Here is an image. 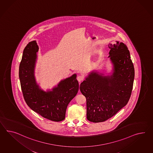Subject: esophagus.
<instances>
[{
    "mask_svg": "<svg viewBox=\"0 0 153 153\" xmlns=\"http://www.w3.org/2000/svg\"><path fill=\"white\" fill-rule=\"evenodd\" d=\"M83 79H84V77L82 76H80V75H79L78 76V77H77V80H78V81L79 82H82V80H83Z\"/></svg>",
    "mask_w": 153,
    "mask_h": 153,
    "instance_id": "obj_1",
    "label": "esophagus"
}]
</instances>
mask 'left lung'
Here are the masks:
<instances>
[{
  "label": "left lung",
  "mask_w": 153,
  "mask_h": 153,
  "mask_svg": "<svg viewBox=\"0 0 153 153\" xmlns=\"http://www.w3.org/2000/svg\"><path fill=\"white\" fill-rule=\"evenodd\" d=\"M108 47L113 65L110 75L92 71L80 86L86 100V118L93 123L105 122L129 102L133 86L134 68L126 44L116 42Z\"/></svg>",
  "instance_id": "left-lung-1"
}]
</instances>
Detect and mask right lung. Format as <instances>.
Here are the masks:
<instances>
[{
  "mask_svg": "<svg viewBox=\"0 0 153 153\" xmlns=\"http://www.w3.org/2000/svg\"><path fill=\"white\" fill-rule=\"evenodd\" d=\"M38 50L36 40L29 42L24 49L19 71L24 98L34 111L49 120L60 122L65 119L69 103L78 93L76 75L61 80L51 90L42 89L34 75Z\"/></svg>",
  "mask_w": 153,
  "mask_h": 153,
  "instance_id": "right-lung-1",
  "label": "right lung"
}]
</instances>
